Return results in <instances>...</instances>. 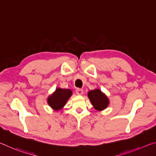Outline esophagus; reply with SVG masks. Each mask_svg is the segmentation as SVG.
<instances>
[{"label":"esophagus","mask_w":156,"mask_h":156,"mask_svg":"<svg viewBox=\"0 0 156 156\" xmlns=\"http://www.w3.org/2000/svg\"><path fill=\"white\" fill-rule=\"evenodd\" d=\"M76 92L78 95H83V93H84V91L82 89H77L76 90Z\"/></svg>","instance_id":"obj_1"}]
</instances>
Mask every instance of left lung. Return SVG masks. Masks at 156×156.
Segmentation results:
<instances>
[{
    "label": "left lung",
    "instance_id": "obj_1",
    "mask_svg": "<svg viewBox=\"0 0 156 156\" xmlns=\"http://www.w3.org/2000/svg\"><path fill=\"white\" fill-rule=\"evenodd\" d=\"M88 97L92 105L98 111L105 109L109 104V98L100 89H97L89 91Z\"/></svg>",
    "mask_w": 156,
    "mask_h": 156
}]
</instances>
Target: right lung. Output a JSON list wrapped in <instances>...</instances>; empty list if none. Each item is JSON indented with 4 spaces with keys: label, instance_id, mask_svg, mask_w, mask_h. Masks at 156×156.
Returning a JSON list of instances; mask_svg holds the SVG:
<instances>
[{
    "label": "right lung",
    "instance_id": "add662e5",
    "mask_svg": "<svg viewBox=\"0 0 156 156\" xmlns=\"http://www.w3.org/2000/svg\"><path fill=\"white\" fill-rule=\"evenodd\" d=\"M72 95V91L70 89L57 88L56 91L48 97L47 103L51 109L58 111L62 109Z\"/></svg>",
    "mask_w": 156,
    "mask_h": 156
}]
</instances>
